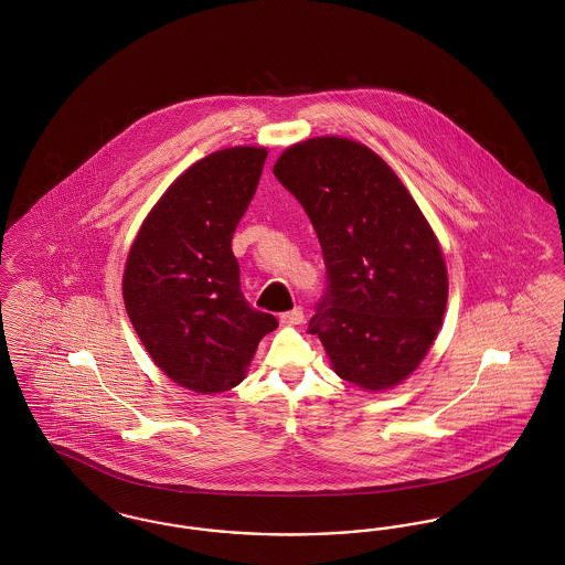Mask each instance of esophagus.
<instances>
[{"label": "esophagus", "instance_id": "34e87169", "mask_svg": "<svg viewBox=\"0 0 565 565\" xmlns=\"http://www.w3.org/2000/svg\"><path fill=\"white\" fill-rule=\"evenodd\" d=\"M279 320H281V323H286V326H298V323L305 322V313H302V309H300V307H295L292 311L281 313V316H279Z\"/></svg>", "mask_w": 565, "mask_h": 565}]
</instances>
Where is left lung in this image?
<instances>
[{
    "label": "left lung",
    "instance_id": "1",
    "mask_svg": "<svg viewBox=\"0 0 565 565\" xmlns=\"http://www.w3.org/2000/svg\"><path fill=\"white\" fill-rule=\"evenodd\" d=\"M273 175L302 205L322 247L326 290L309 332L341 379L364 390L401 383L430 350L447 307L430 224L396 173L343 137L296 143Z\"/></svg>",
    "mask_w": 565,
    "mask_h": 565
}]
</instances>
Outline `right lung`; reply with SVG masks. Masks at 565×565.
Wrapping results in <instances>:
<instances>
[{"mask_svg": "<svg viewBox=\"0 0 565 565\" xmlns=\"http://www.w3.org/2000/svg\"><path fill=\"white\" fill-rule=\"evenodd\" d=\"M265 159V148H228L194 162L146 217L127 258L122 296L135 332L162 373L192 392L237 385L277 328L245 300L231 247Z\"/></svg>", "mask_w": 565, "mask_h": 565, "instance_id": "obj_1", "label": "right lung"}]
</instances>
